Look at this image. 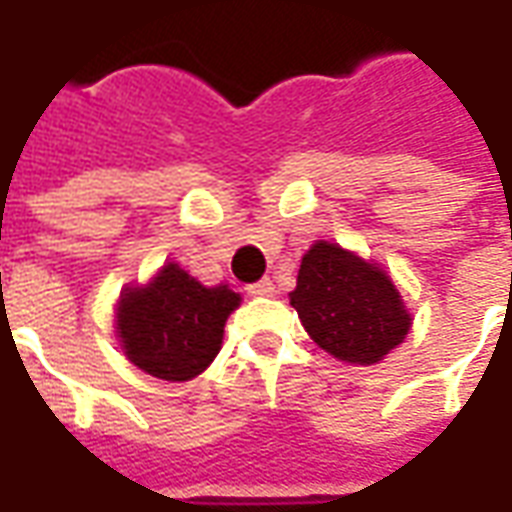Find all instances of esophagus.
<instances>
[{"mask_svg": "<svg viewBox=\"0 0 512 512\" xmlns=\"http://www.w3.org/2000/svg\"><path fill=\"white\" fill-rule=\"evenodd\" d=\"M246 293H252V296H271L274 293V282L268 277L257 279L252 285H246Z\"/></svg>", "mask_w": 512, "mask_h": 512, "instance_id": "esophagus-1", "label": "esophagus"}]
</instances>
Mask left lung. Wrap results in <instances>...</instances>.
<instances>
[{"mask_svg": "<svg viewBox=\"0 0 512 512\" xmlns=\"http://www.w3.org/2000/svg\"><path fill=\"white\" fill-rule=\"evenodd\" d=\"M290 304L312 340L351 365L381 362L411 326L392 279L329 241L301 257Z\"/></svg>", "mask_w": 512, "mask_h": 512, "instance_id": "8db88e82", "label": "left lung"}]
</instances>
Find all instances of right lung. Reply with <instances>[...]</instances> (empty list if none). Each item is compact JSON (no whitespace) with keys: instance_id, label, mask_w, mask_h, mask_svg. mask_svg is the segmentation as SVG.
Returning a JSON list of instances; mask_svg holds the SVG:
<instances>
[{"instance_id":"right-lung-1","label":"right lung","mask_w":512,"mask_h":512,"mask_svg":"<svg viewBox=\"0 0 512 512\" xmlns=\"http://www.w3.org/2000/svg\"><path fill=\"white\" fill-rule=\"evenodd\" d=\"M238 301L241 296L227 285L205 288L167 263L147 288L123 293L117 334L139 370L164 381H189L219 354L224 321Z\"/></svg>"}]
</instances>
